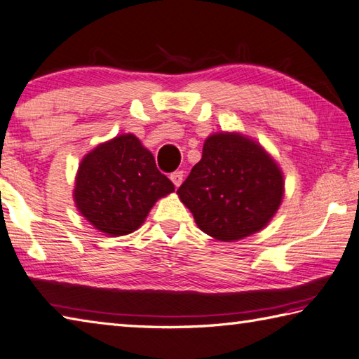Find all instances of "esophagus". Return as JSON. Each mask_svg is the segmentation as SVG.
<instances>
[{"label": "esophagus", "instance_id": "esophagus-1", "mask_svg": "<svg viewBox=\"0 0 359 359\" xmlns=\"http://www.w3.org/2000/svg\"><path fill=\"white\" fill-rule=\"evenodd\" d=\"M182 178H184V173H182L181 170H177V172H173L170 175V180H172V182L175 184V187H180L181 186Z\"/></svg>", "mask_w": 359, "mask_h": 359}]
</instances>
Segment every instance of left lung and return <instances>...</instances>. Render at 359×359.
<instances>
[{"instance_id":"left-lung-1","label":"left lung","mask_w":359,"mask_h":359,"mask_svg":"<svg viewBox=\"0 0 359 359\" xmlns=\"http://www.w3.org/2000/svg\"><path fill=\"white\" fill-rule=\"evenodd\" d=\"M283 175L275 161L239 134H214L203 156L178 189L198 228L219 241L259 231L283 198Z\"/></svg>"}]
</instances>
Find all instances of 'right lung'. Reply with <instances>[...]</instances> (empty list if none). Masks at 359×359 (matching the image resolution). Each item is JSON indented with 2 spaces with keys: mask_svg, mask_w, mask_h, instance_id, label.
Instances as JSON below:
<instances>
[{
  "mask_svg": "<svg viewBox=\"0 0 359 359\" xmlns=\"http://www.w3.org/2000/svg\"><path fill=\"white\" fill-rule=\"evenodd\" d=\"M175 191L153 154L133 134L101 144L83 159L74 201L79 212L100 231L133 233L144 223L154 201Z\"/></svg>",
  "mask_w": 359,
  "mask_h": 359,
  "instance_id": "right-lung-1",
  "label": "right lung"
}]
</instances>
